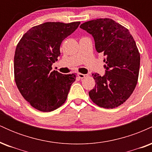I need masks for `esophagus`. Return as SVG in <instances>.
Segmentation results:
<instances>
[{"label":"esophagus","mask_w":152,"mask_h":152,"mask_svg":"<svg viewBox=\"0 0 152 152\" xmlns=\"http://www.w3.org/2000/svg\"><path fill=\"white\" fill-rule=\"evenodd\" d=\"M86 76H87V75H86V74H81V73H78V78H85V77H86Z\"/></svg>","instance_id":"esophagus-1"}]
</instances>
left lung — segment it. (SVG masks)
Returning <instances> with one entry per match:
<instances>
[{
	"mask_svg": "<svg viewBox=\"0 0 152 152\" xmlns=\"http://www.w3.org/2000/svg\"><path fill=\"white\" fill-rule=\"evenodd\" d=\"M80 28L93 36L96 51L105 56L104 76L92 74L96 85L88 92L90 98L100 107H117L129 98L139 77L140 54L133 36L109 18L89 20Z\"/></svg>",
	"mask_w": 152,
	"mask_h": 152,
	"instance_id": "obj_1",
	"label": "left lung"
}]
</instances>
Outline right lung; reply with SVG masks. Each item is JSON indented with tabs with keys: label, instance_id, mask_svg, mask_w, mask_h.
I'll return each instance as SVG.
<instances>
[{
	"label": "right lung",
	"instance_id": "1",
	"mask_svg": "<svg viewBox=\"0 0 152 152\" xmlns=\"http://www.w3.org/2000/svg\"><path fill=\"white\" fill-rule=\"evenodd\" d=\"M80 22H46L31 28L23 36L14 56V76L19 91L35 109L49 112L67 99L76 74L52 71L61 55L60 46Z\"/></svg>",
	"mask_w": 152,
	"mask_h": 152
}]
</instances>
